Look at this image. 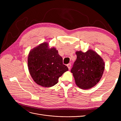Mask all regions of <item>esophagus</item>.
I'll use <instances>...</instances> for the list:
<instances>
[{"label":"esophagus","mask_w":121,"mask_h":121,"mask_svg":"<svg viewBox=\"0 0 121 121\" xmlns=\"http://www.w3.org/2000/svg\"><path fill=\"white\" fill-rule=\"evenodd\" d=\"M67 67H68V69H71V64H68V65H67Z\"/></svg>","instance_id":"esophagus-1"}]
</instances>
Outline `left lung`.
Instances as JSON below:
<instances>
[{
    "instance_id": "obj_1",
    "label": "left lung",
    "mask_w": 121,
    "mask_h": 121,
    "mask_svg": "<svg viewBox=\"0 0 121 121\" xmlns=\"http://www.w3.org/2000/svg\"><path fill=\"white\" fill-rule=\"evenodd\" d=\"M76 54L77 59L71 70L76 84L82 89H90L101 79L104 69V61L91 49L86 52L78 51Z\"/></svg>"
}]
</instances>
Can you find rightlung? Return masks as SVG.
<instances>
[{"label":"right lung","mask_w":121,"mask_h":121,"mask_svg":"<svg viewBox=\"0 0 121 121\" xmlns=\"http://www.w3.org/2000/svg\"><path fill=\"white\" fill-rule=\"evenodd\" d=\"M29 73L34 81L44 87L56 85L60 77L68 71L63 63V58L54 47L49 48L44 42L32 49L28 55Z\"/></svg>","instance_id":"right-lung-1"}]
</instances>
